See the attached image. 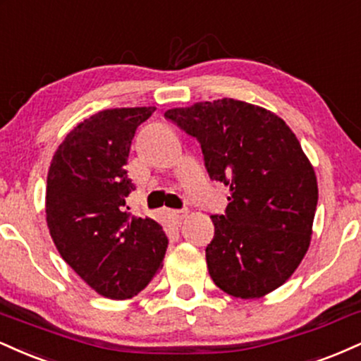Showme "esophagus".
I'll return each mask as SVG.
<instances>
[{
  "mask_svg": "<svg viewBox=\"0 0 361 361\" xmlns=\"http://www.w3.org/2000/svg\"><path fill=\"white\" fill-rule=\"evenodd\" d=\"M169 214H171V218L173 219V221H177V223H180L182 219L188 218V211H184V209H173Z\"/></svg>",
  "mask_w": 361,
  "mask_h": 361,
  "instance_id": "esophagus-1",
  "label": "esophagus"
}]
</instances>
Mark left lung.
<instances>
[{"mask_svg":"<svg viewBox=\"0 0 361 361\" xmlns=\"http://www.w3.org/2000/svg\"><path fill=\"white\" fill-rule=\"evenodd\" d=\"M165 118L197 138L209 177L230 188L224 214L211 216V279L235 298H264L295 272L311 243L317 180L298 137L277 114L230 97Z\"/></svg>","mask_w":361,"mask_h":361,"instance_id":"obj_1","label":"left lung"}]
</instances>
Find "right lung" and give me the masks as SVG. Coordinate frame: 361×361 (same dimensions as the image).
I'll list each match as a JSON object with an SVG mask.
<instances>
[{
	"instance_id": "add662e5",
	"label": "right lung",
	"mask_w": 361,
	"mask_h": 361,
	"mask_svg": "<svg viewBox=\"0 0 361 361\" xmlns=\"http://www.w3.org/2000/svg\"><path fill=\"white\" fill-rule=\"evenodd\" d=\"M155 111L104 109L79 123L59 145L47 176V226L59 253L97 294L130 299L162 269L167 236L150 218L125 211L135 131Z\"/></svg>"
}]
</instances>
